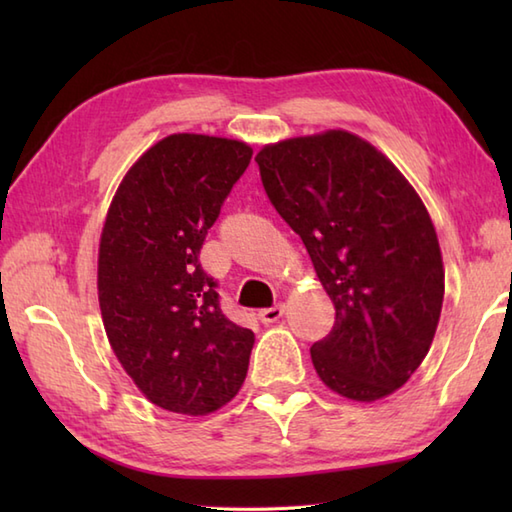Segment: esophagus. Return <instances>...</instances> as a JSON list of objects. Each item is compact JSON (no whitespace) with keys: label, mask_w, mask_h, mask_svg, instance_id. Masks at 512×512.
Segmentation results:
<instances>
[{"label":"esophagus","mask_w":512,"mask_h":512,"mask_svg":"<svg viewBox=\"0 0 512 512\" xmlns=\"http://www.w3.org/2000/svg\"><path fill=\"white\" fill-rule=\"evenodd\" d=\"M284 312H286V308L281 306V303H277V306H273V308H266V310L259 312V321H262L264 325L277 323L281 317H284Z\"/></svg>","instance_id":"1"}]
</instances>
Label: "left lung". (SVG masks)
<instances>
[{
  "label": "left lung",
  "instance_id": "obj_1",
  "mask_svg": "<svg viewBox=\"0 0 512 512\" xmlns=\"http://www.w3.org/2000/svg\"><path fill=\"white\" fill-rule=\"evenodd\" d=\"M255 160L334 303L332 332L310 350L323 385L354 402L391 396L424 361L442 312L427 206L383 151L345 129L264 145Z\"/></svg>",
  "mask_w": 512,
  "mask_h": 512
}]
</instances>
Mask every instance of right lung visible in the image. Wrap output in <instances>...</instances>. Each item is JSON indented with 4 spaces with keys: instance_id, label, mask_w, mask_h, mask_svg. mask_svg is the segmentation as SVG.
<instances>
[{
    "instance_id": "1",
    "label": "right lung",
    "mask_w": 512,
    "mask_h": 512,
    "mask_svg": "<svg viewBox=\"0 0 512 512\" xmlns=\"http://www.w3.org/2000/svg\"><path fill=\"white\" fill-rule=\"evenodd\" d=\"M250 156L242 140L171 134L129 167L107 209L96 275L105 334L160 409L209 416L244 385L255 334L224 317L198 255Z\"/></svg>"
}]
</instances>
